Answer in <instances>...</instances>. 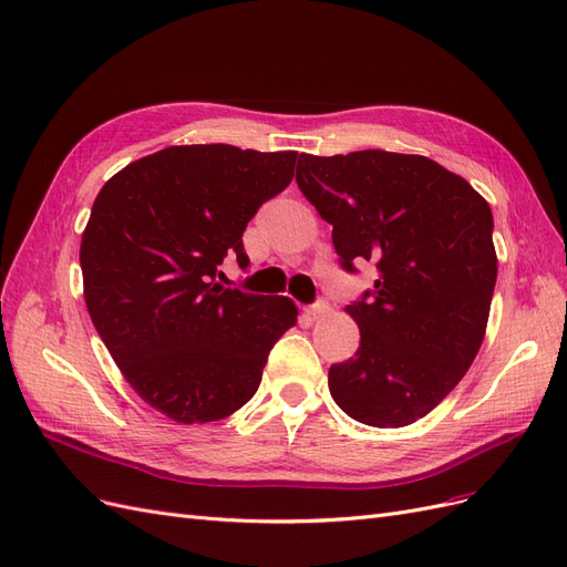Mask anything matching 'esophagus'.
I'll use <instances>...</instances> for the list:
<instances>
[{"mask_svg":"<svg viewBox=\"0 0 567 567\" xmlns=\"http://www.w3.org/2000/svg\"><path fill=\"white\" fill-rule=\"evenodd\" d=\"M306 313L310 316V318H322V316H327L330 313V301H324V299H318L316 303H310L308 308H306Z\"/></svg>","mask_w":567,"mask_h":567,"instance_id":"1","label":"esophagus"}]
</instances>
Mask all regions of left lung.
Segmentation results:
<instances>
[{
    "instance_id": "8db88e82",
    "label": "left lung",
    "mask_w": 567,
    "mask_h": 567,
    "mask_svg": "<svg viewBox=\"0 0 567 567\" xmlns=\"http://www.w3.org/2000/svg\"><path fill=\"white\" fill-rule=\"evenodd\" d=\"M297 184L327 224L346 272L374 287L346 306L353 358L330 368L334 403L368 426H408L462 381L497 282L492 212L462 176L422 155H299Z\"/></svg>"
}]
</instances>
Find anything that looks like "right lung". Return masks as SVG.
I'll list each match as a JSON object with an SVG mask.
<instances>
[{
    "label": "right lung",
    "instance_id": "right-lung-1",
    "mask_svg": "<svg viewBox=\"0 0 567 567\" xmlns=\"http://www.w3.org/2000/svg\"><path fill=\"white\" fill-rule=\"evenodd\" d=\"M295 162V151L172 145L115 174L91 207L80 247L91 322L132 389L178 424L240 410L297 324L287 297L218 285L226 259L249 266L243 233Z\"/></svg>",
    "mask_w": 567,
    "mask_h": 567
}]
</instances>
